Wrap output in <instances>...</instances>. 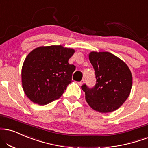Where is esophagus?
<instances>
[{"mask_svg": "<svg viewBox=\"0 0 148 148\" xmlns=\"http://www.w3.org/2000/svg\"><path fill=\"white\" fill-rule=\"evenodd\" d=\"M83 83H84V79H82L81 81H80V82H79V83H78V84H79L80 86H81V85L83 84Z\"/></svg>", "mask_w": 148, "mask_h": 148, "instance_id": "34e87169", "label": "esophagus"}]
</instances>
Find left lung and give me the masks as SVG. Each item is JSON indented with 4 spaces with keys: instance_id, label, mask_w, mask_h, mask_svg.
<instances>
[{
    "instance_id": "1",
    "label": "left lung",
    "mask_w": 148,
    "mask_h": 148,
    "mask_svg": "<svg viewBox=\"0 0 148 148\" xmlns=\"http://www.w3.org/2000/svg\"><path fill=\"white\" fill-rule=\"evenodd\" d=\"M89 59L95 70L94 88L81 87L92 109L108 113L119 109L130 94L132 74L123 60L108 51H91Z\"/></svg>"
}]
</instances>
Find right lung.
Returning <instances> with one entry per match:
<instances>
[{"mask_svg": "<svg viewBox=\"0 0 148 148\" xmlns=\"http://www.w3.org/2000/svg\"><path fill=\"white\" fill-rule=\"evenodd\" d=\"M75 52L62 45L40 46L26 56L21 70L23 91L32 102L47 105L59 99L72 82L74 65L68 60Z\"/></svg>", "mask_w": 148, "mask_h": 148, "instance_id": "add662e5", "label": "right lung"}]
</instances>
